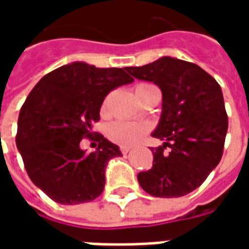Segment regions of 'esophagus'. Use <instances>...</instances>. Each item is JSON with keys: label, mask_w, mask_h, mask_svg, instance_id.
I'll return each mask as SVG.
<instances>
[{"label": "esophagus", "mask_w": 249, "mask_h": 249, "mask_svg": "<svg viewBox=\"0 0 249 249\" xmlns=\"http://www.w3.org/2000/svg\"><path fill=\"white\" fill-rule=\"evenodd\" d=\"M120 151H121V153H124V155H126V153H129L130 152V148L129 146H120Z\"/></svg>", "instance_id": "1"}]
</instances>
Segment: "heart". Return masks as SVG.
Instances as JSON below:
<instances>
[{"mask_svg": "<svg viewBox=\"0 0 249 249\" xmlns=\"http://www.w3.org/2000/svg\"><path fill=\"white\" fill-rule=\"evenodd\" d=\"M152 87L148 84H141L136 88V90ZM148 130V125L139 123H126V121H116L108 126V137L114 142L121 145H133L142 139Z\"/></svg>", "mask_w": 249, "mask_h": 249, "instance_id": "heart-1", "label": "heart"}]
</instances>
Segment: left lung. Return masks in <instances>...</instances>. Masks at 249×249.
<instances>
[{
	"label": "left lung",
	"instance_id": "8db88e82",
	"mask_svg": "<svg viewBox=\"0 0 249 249\" xmlns=\"http://www.w3.org/2000/svg\"><path fill=\"white\" fill-rule=\"evenodd\" d=\"M125 69L162 93L161 116L152 136L164 142L152 149L153 167L137 180L152 196H185L204 183L223 156L228 117L221 88L198 65L175 57Z\"/></svg>",
	"mask_w": 249,
	"mask_h": 249
}]
</instances>
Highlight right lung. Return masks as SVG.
I'll return each mask as SVG.
<instances>
[{"label": "right lung", "mask_w": 249, "mask_h": 249, "mask_svg": "<svg viewBox=\"0 0 249 249\" xmlns=\"http://www.w3.org/2000/svg\"><path fill=\"white\" fill-rule=\"evenodd\" d=\"M133 78L125 68H96L74 61L57 68L37 82L19 110L16 144L36 187L64 205L92 201L105 185V169L119 145L97 135L96 151H82L93 124L112 89Z\"/></svg>", "instance_id": "obj_1"}]
</instances>
